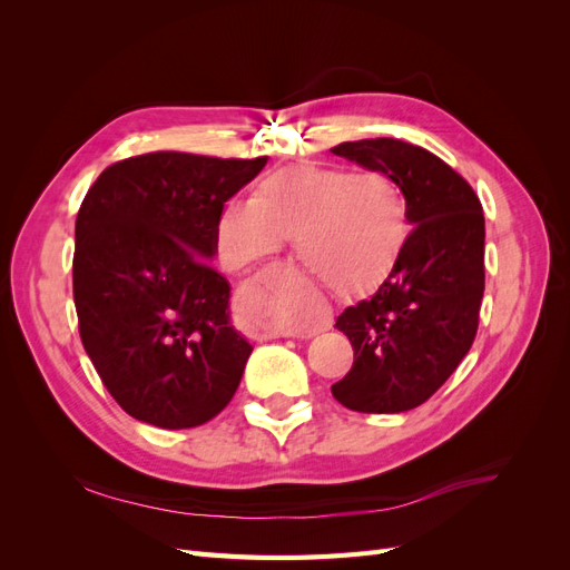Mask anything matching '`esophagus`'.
<instances>
[{"label": "esophagus", "instance_id": "obj_1", "mask_svg": "<svg viewBox=\"0 0 570 570\" xmlns=\"http://www.w3.org/2000/svg\"><path fill=\"white\" fill-rule=\"evenodd\" d=\"M327 325H331V312H327L325 306H318L316 312H314L312 316H308L306 321H299V323H295V325L285 327V331H281V335H289V337H302V340H306V337H314L316 333L325 331Z\"/></svg>", "mask_w": 570, "mask_h": 570}]
</instances>
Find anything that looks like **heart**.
<instances>
[{
	"label": "heart",
	"mask_w": 570,
	"mask_h": 570,
	"mask_svg": "<svg viewBox=\"0 0 570 570\" xmlns=\"http://www.w3.org/2000/svg\"><path fill=\"white\" fill-rule=\"evenodd\" d=\"M409 237L406 197L385 170L295 164L273 170L252 199H228L216 214L214 239L233 268L262 262L295 239L302 262L344 295L381 285ZM321 302L302 275L262 302L266 331H283Z\"/></svg>",
	"instance_id": "heart-1"
}]
</instances>
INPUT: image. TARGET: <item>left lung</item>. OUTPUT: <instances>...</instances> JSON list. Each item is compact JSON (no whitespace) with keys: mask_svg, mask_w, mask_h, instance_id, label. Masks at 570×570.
<instances>
[{"mask_svg":"<svg viewBox=\"0 0 570 570\" xmlns=\"http://www.w3.org/2000/svg\"><path fill=\"white\" fill-rule=\"evenodd\" d=\"M337 157L385 170L406 197L411 233L375 295L347 306L352 371L333 396L361 413L428 402L469 354L485 292V216L473 187L435 154L394 137L342 142Z\"/></svg>","mask_w":570,"mask_h":570,"instance_id":"8db88e82","label":"left lung"}]
</instances>
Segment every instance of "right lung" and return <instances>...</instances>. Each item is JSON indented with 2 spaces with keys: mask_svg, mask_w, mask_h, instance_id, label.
<instances>
[{
  "mask_svg": "<svg viewBox=\"0 0 570 570\" xmlns=\"http://www.w3.org/2000/svg\"><path fill=\"white\" fill-rule=\"evenodd\" d=\"M268 157L149 151L116 161L76 218L78 331L132 419L197 428L228 406L252 344L230 323V285L209 264L216 214Z\"/></svg>",
  "mask_w": 570,
  "mask_h": 570,
  "instance_id": "right-lung-1",
  "label": "right lung"
}]
</instances>
